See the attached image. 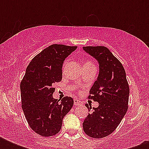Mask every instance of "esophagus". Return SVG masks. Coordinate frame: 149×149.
I'll list each match as a JSON object with an SVG mask.
<instances>
[{
    "mask_svg": "<svg viewBox=\"0 0 149 149\" xmlns=\"http://www.w3.org/2000/svg\"><path fill=\"white\" fill-rule=\"evenodd\" d=\"M81 104V102L79 101V100L77 99H74V104L75 105H79V104Z\"/></svg>",
    "mask_w": 149,
    "mask_h": 149,
    "instance_id": "34e87169",
    "label": "esophagus"
}]
</instances>
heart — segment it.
<instances>
[{
	"instance_id": "b5f03b06",
	"label": "heart",
	"mask_w": 149,
	"mask_h": 149,
	"mask_svg": "<svg viewBox=\"0 0 149 149\" xmlns=\"http://www.w3.org/2000/svg\"><path fill=\"white\" fill-rule=\"evenodd\" d=\"M65 65H66V61H65V63H64V64H63V68H65ZM90 65H94V64H93L92 62H91V61H86V62L84 63V67H85V66H90Z\"/></svg>"
}]
</instances>
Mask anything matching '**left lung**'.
I'll return each instance as SVG.
<instances>
[{"label":"left lung","instance_id":"left-lung-1","mask_svg":"<svg viewBox=\"0 0 149 149\" xmlns=\"http://www.w3.org/2000/svg\"><path fill=\"white\" fill-rule=\"evenodd\" d=\"M84 49L98 61L100 72L88 96L99 106L85 118L83 127L88 136L102 139L114 132L127 112L129 85L122 64L107 48L86 46ZM86 107L91 111L92 107Z\"/></svg>","mask_w":149,"mask_h":149}]
</instances>
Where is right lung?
Masks as SVG:
<instances>
[{"instance_id":"right-lung-1","label":"right lung","mask_w":149,"mask_h":149,"mask_svg":"<svg viewBox=\"0 0 149 149\" xmlns=\"http://www.w3.org/2000/svg\"><path fill=\"white\" fill-rule=\"evenodd\" d=\"M77 46L53 44L34 57L26 69L20 88L22 107L29 126L42 137L53 136L73 105V99H54L55 83L62 80L63 62Z\"/></svg>"}]
</instances>
